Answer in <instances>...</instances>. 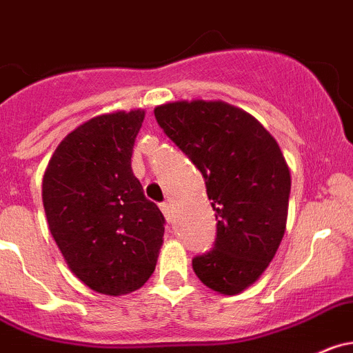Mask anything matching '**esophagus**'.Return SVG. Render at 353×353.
Instances as JSON below:
<instances>
[{
	"label": "esophagus",
	"instance_id": "esophagus-1",
	"mask_svg": "<svg viewBox=\"0 0 353 353\" xmlns=\"http://www.w3.org/2000/svg\"><path fill=\"white\" fill-rule=\"evenodd\" d=\"M161 211L164 213V216L168 218V220H171V216H173V204L170 203V201H166V203H161Z\"/></svg>",
	"mask_w": 353,
	"mask_h": 353
}]
</instances>
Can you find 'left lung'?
Here are the masks:
<instances>
[{
	"label": "left lung",
	"mask_w": 353,
	"mask_h": 353,
	"mask_svg": "<svg viewBox=\"0 0 353 353\" xmlns=\"http://www.w3.org/2000/svg\"><path fill=\"white\" fill-rule=\"evenodd\" d=\"M157 124L203 174L216 218L213 248L192 258L201 283L237 294L263 274L283 241L291 174L274 137L225 102H173Z\"/></svg>",
	"instance_id": "left-lung-1"
}]
</instances>
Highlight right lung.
I'll use <instances>...</instances> for the list:
<instances>
[{
    "label": "right lung",
    "mask_w": 353,
    "mask_h": 353,
    "mask_svg": "<svg viewBox=\"0 0 353 353\" xmlns=\"http://www.w3.org/2000/svg\"><path fill=\"white\" fill-rule=\"evenodd\" d=\"M143 110L97 116L62 140L43 179L50 232L79 281L109 296L149 281L164 216L132 171Z\"/></svg>",
    "instance_id": "add662e5"
}]
</instances>
